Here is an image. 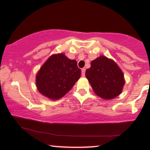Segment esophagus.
<instances>
[{"mask_svg": "<svg viewBox=\"0 0 150 150\" xmlns=\"http://www.w3.org/2000/svg\"><path fill=\"white\" fill-rule=\"evenodd\" d=\"M85 68H82V76H85Z\"/></svg>", "mask_w": 150, "mask_h": 150, "instance_id": "1", "label": "esophagus"}]
</instances>
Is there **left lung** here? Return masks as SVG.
Returning <instances> with one entry per match:
<instances>
[{"label": "left lung", "instance_id": "obj_1", "mask_svg": "<svg viewBox=\"0 0 150 150\" xmlns=\"http://www.w3.org/2000/svg\"><path fill=\"white\" fill-rule=\"evenodd\" d=\"M85 75L95 94L104 99L118 97L125 84L124 75L118 65L104 56L91 62Z\"/></svg>", "mask_w": 150, "mask_h": 150}]
</instances>
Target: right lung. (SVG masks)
I'll return each mask as SVG.
<instances>
[{"label":"right lung","instance_id":"add662e5","mask_svg":"<svg viewBox=\"0 0 150 150\" xmlns=\"http://www.w3.org/2000/svg\"><path fill=\"white\" fill-rule=\"evenodd\" d=\"M80 75L75 60L69 59L64 53L53 54L38 71L36 85L42 95L57 100L69 92Z\"/></svg>","mask_w":150,"mask_h":150}]
</instances>
